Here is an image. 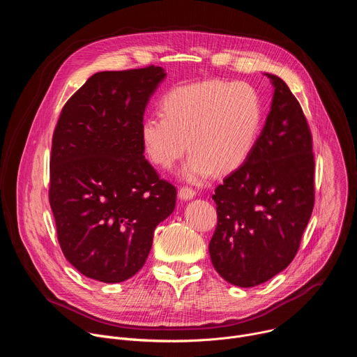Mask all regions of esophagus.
<instances>
[{"label": "esophagus", "mask_w": 357, "mask_h": 357, "mask_svg": "<svg viewBox=\"0 0 357 357\" xmlns=\"http://www.w3.org/2000/svg\"><path fill=\"white\" fill-rule=\"evenodd\" d=\"M196 196V190L190 186H182L179 189V197L183 199V200H188V199H192Z\"/></svg>", "instance_id": "esophagus-1"}]
</instances>
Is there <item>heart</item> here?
Returning a JSON list of instances; mask_svg holds the SVG:
<instances>
[{
    "instance_id": "obj_1",
    "label": "heart",
    "mask_w": 357,
    "mask_h": 357,
    "mask_svg": "<svg viewBox=\"0 0 357 357\" xmlns=\"http://www.w3.org/2000/svg\"><path fill=\"white\" fill-rule=\"evenodd\" d=\"M162 117L141 124V141L149 161L171 169L186 152L183 176L200 182L213 172L241 167L257 142L263 110L251 86L208 80L171 89L161 101Z\"/></svg>"
}]
</instances>
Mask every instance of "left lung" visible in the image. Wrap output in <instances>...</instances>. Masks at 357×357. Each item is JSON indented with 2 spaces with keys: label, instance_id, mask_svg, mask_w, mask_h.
<instances>
[{
  "label": "left lung",
  "instance_id": "8db88e82",
  "mask_svg": "<svg viewBox=\"0 0 357 357\" xmlns=\"http://www.w3.org/2000/svg\"><path fill=\"white\" fill-rule=\"evenodd\" d=\"M271 112L245 162L215 189V270L237 287L260 285L296 256L315 203L312 134L299 101L275 75Z\"/></svg>",
  "mask_w": 357,
  "mask_h": 357
}]
</instances>
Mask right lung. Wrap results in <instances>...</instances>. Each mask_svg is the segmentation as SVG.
Returning <instances> with one entry per match:
<instances>
[{"mask_svg":"<svg viewBox=\"0 0 357 357\" xmlns=\"http://www.w3.org/2000/svg\"><path fill=\"white\" fill-rule=\"evenodd\" d=\"M160 66L94 73L63 106L52 137L49 203L66 260L121 282L145 264L176 188L144 158L141 124Z\"/></svg>","mask_w":357,"mask_h":357,"instance_id":"1","label":"right lung"}]
</instances>
